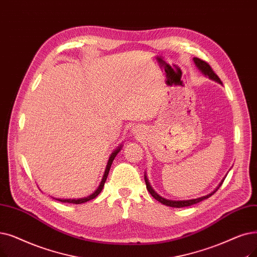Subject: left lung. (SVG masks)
I'll list each match as a JSON object with an SVG mask.
<instances>
[{"label":"left lung","instance_id":"1","mask_svg":"<svg viewBox=\"0 0 257 257\" xmlns=\"http://www.w3.org/2000/svg\"><path fill=\"white\" fill-rule=\"evenodd\" d=\"M193 61H194L195 65L197 66V68H198L200 71H202L204 74L208 75V76L210 77V79L218 82L219 84H222L221 81L219 80V77L217 76V74L213 71V69L211 68V66H210L207 62H205V61H203V60H200V59H198V58H194ZM145 182H146L147 190L149 191V193H150L156 200H158V202H160V203H162V204H164V205H166V206H168V207H173V208L188 207V206H191V205H194V204H197V203H199V202H202V200H204V199L210 197L211 195H213V193L216 192L217 189H218V188L221 186V184H222V182H221V183L219 184L218 188L216 189V190H215L214 192H212V193H210V194H208V195H206V196H203V197L195 198V199H189V200H169V199H166V198L160 196L158 193H156V192L153 190V189H152L151 186H150V184H149V182H148V180H147L146 175H145Z\"/></svg>","mask_w":257,"mask_h":257}]
</instances>
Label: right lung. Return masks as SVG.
Here are the masks:
<instances>
[{"label": "right lung", "instance_id": "1", "mask_svg": "<svg viewBox=\"0 0 257 257\" xmlns=\"http://www.w3.org/2000/svg\"><path fill=\"white\" fill-rule=\"evenodd\" d=\"M118 151H119V147H118V149H116L112 154H111L110 159H109V161H108V164H107V167H106V171H105L104 177H103V180H102V182H101V185L98 186V188L96 189V191H95L94 193H92L91 195H89V196H87V197L79 198V199H61V198H54V199H58V200H60V202H62V203H69V204H83V203L89 202V200H90V199L95 198L99 193H101V191H102V189H103V187H104V184H105V182H106V180H107V176H108V173H109V170H110L111 164H112V162H113V160H114V158H115V155L117 154V152H118Z\"/></svg>", "mask_w": 257, "mask_h": 257}]
</instances>
